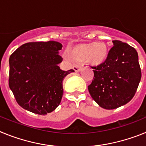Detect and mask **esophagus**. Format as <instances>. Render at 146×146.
<instances>
[{
	"instance_id": "obj_1",
	"label": "esophagus",
	"mask_w": 146,
	"mask_h": 146,
	"mask_svg": "<svg viewBox=\"0 0 146 146\" xmlns=\"http://www.w3.org/2000/svg\"><path fill=\"white\" fill-rule=\"evenodd\" d=\"M73 69H74V70L76 72H78L80 71V67L79 66H74V67H73Z\"/></svg>"
}]
</instances>
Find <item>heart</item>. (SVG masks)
<instances>
[{"instance_id":"obj_1","label":"heart","mask_w":146,"mask_h":146,"mask_svg":"<svg viewBox=\"0 0 146 146\" xmlns=\"http://www.w3.org/2000/svg\"><path fill=\"white\" fill-rule=\"evenodd\" d=\"M69 54L71 57L74 58L86 59L88 62L93 65H100L108 58V50L104 44L81 45L71 50ZM64 58L67 60H71L68 53L64 54Z\"/></svg>"}]
</instances>
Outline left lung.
Segmentation results:
<instances>
[{
	"mask_svg": "<svg viewBox=\"0 0 146 146\" xmlns=\"http://www.w3.org/2000/svg\"><path fill=\"white\" fill-rule=\"evenodd\" d=\"M104 63L92 66L94 77L88 88L99 106L116 109L135 96L141 79L136 50L128 44L115 40Z\"/></svg>",
	"mask_w": 146,
	"mask_h": 146,
	"instance_id": "left-lung-1",
	"label": "left lung"
}]
</instances>
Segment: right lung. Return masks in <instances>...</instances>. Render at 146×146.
I'll list each match as a JSON object with an SVG mask.
<instances>
[{
    "mask_svg": "<svg viewBox=\"0 0 146 146\" xmlns=\"http://www.w3.org/2000/svg\"><path fill=\"white\" fill-rule=\"evenodd\" d=\"M62 44L55 41L21 45L9 58V86L23 109L38 115L55 110L61 101L63 80L73 69L63 71Z\"/></svg>",
    "mask_w": 146,
    "mask_h": 146,
    "instance_id": "1",
    "label": "right lung"
}]
</instances>
